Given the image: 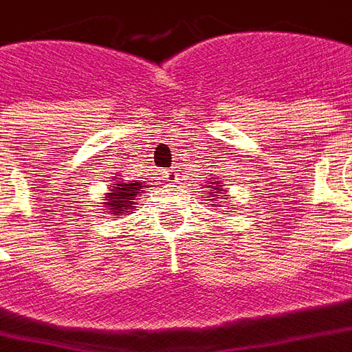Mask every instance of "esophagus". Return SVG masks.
<instances>
[{
	"label": "esophagus",
	"mask_w": 352,
	"mask_h": 352,
	"mask_svg": "<svg viewBox=\"0 0 352 352\" xmlns=\"http://www.w3.org/2000/svg\"><path fill=\"white\" fill-rule=\"evenodd\" d=\"M178 176H179V174L176 173V170H170V173H168V176H166V178L170 179V182H176V179H178Z\"/></svg>",
	"instance_id": "esophagus-1"
}]
</instances>
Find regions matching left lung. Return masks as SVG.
<instances>
[{
    "mask_svg": "<svg viewBox=\"0 0 352 352\" xmlns=\"http://www.w3.org/2000/svg\"><path fill=\"white\" fill-rule=\"evenodd\" d=\"M206 189H208L206 195L210 197L208 201H214L215 202L214 206H221L223 199H227V189L221 186V182H219L217 178H212L210 182H208Z\"/></svg>",
    "mask_w": 352,
    "mask_h": 352,
    "instance_id": "left-lung-1",
    "label": "left lung"
}]
</instances>
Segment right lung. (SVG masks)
<instances>
[{"label":"right lung","instance_id":"obj_1","mask_svg":"<svg viewBox=\"0 0 352 352\" xmlns=\"http://www.w3.org/2000/svg\"><path fill=\"white\" fill-rule=\"evenodd\" d=\"M110 193L102 199V208H107L112 215H129L135 210V201L140 193H144L146 184L140 179H120L112 184ZM150 187V186H148Z\"/></svg>","mask_w":352,"mask_h":352}]
</instances>
